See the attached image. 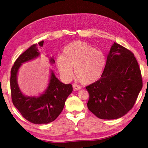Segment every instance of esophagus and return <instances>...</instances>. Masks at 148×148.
<instances>
[{"mask_svg":"<svg viewBox=\"0 0 148 148\" xmlns=\"http://www.w3.org/2000/svg\"><path fill=\"white\" fill-rule=\"evenodd\" d=\"M72 86H73V88L74 90H79L81 88V87L80 86L77 85V84H74Z\"/></svg>","mask_w":148,"mask_h":148,"instance_id":"1","label":"esophagus"}]
</instances>
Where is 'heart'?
<instances>
[{"label": "heart", "mask_w": 148, "mask_h": 148, "mask_svg": "<svg viewBox=\"0 0 148 148\" xmlns=\"http://www.w3.org/2000/svg\"><path fill=\"white\" fill-rule=\"evenodd\" d=\"M61 76L66 80L73 76V67L77 79L83 84L95 82L102 76L106 65L103 53L85 42L74 41L63 50V56L56 58Z\"/></svg>", "instance_id": "heart-1"}]
</instances>
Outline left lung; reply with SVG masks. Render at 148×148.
<instances>
[{"label": "left lung", "instance_id": "1", "mask_svg": "<svg viewBox=\"0 0 148 148\" xmlns=\"http://www.w3.org/2000/svg\"><path fill=\"white\" fill-rule=\"evenodd\" d=\"M142 88L140 70L134 54L114 42L101 77L86 87L88 108L100 119L119 118L133 108Z\"/></svg>", "mask_w": 148, "mask_h": 148}]
</instances>
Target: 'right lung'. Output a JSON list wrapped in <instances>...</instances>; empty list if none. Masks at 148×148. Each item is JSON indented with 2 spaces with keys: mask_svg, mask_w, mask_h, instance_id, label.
Listing matches in <instances>:
<instances>
[{
  "mask_svg": "<svg viewBox=\"0 0 148 148\" xmlns=\"http://www.w3.org/2000/svg\"><path fill=\"white\" fill-rule=\"evenodd\" d=\"M44 41L34 45L19 56L11 71L10 85L11 98L15 108L27 120L34 124H48L60 114L65 100L72 92L71 84L62 83L50 70L48 87L39 96H27L22 93L18 83V73L24 63L36 59L40 56L38 46L42 47ZM51 64H55L53 56L49 57Z\"/></svg>",
  "mask_w": 148,
  "mask_h": 148,
  "instance_id": "1",
  "label": "right lung"
}]
</instances>
